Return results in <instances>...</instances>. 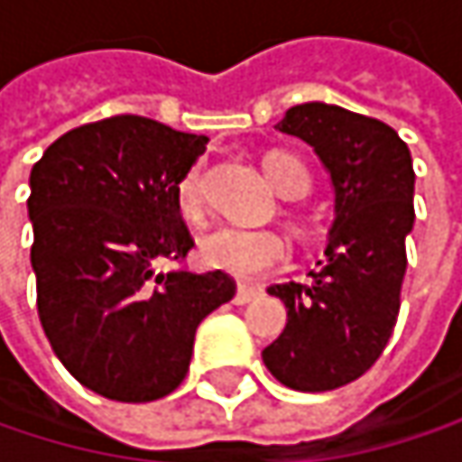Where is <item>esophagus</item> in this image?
I'll list each match as a JSON object with an SVG mask.
<instances>
[{
    "mask_svg": "<svg viewBox=\"0 0 462 462\" xmlns=\"http://www.w3.org/2000/svg\"><path fill=\"white\" fill-rule=\"evenodd\" d=\"M256 294H259V291H256V289H251V286H237V291H235V300H232V302H235V305H248Z\"/></svg>",
    "mask_w": 462,
    "mask_h": 462,
    "instance_id": "esophagus-1",
    "label": "esophagus"
}]
</instances>
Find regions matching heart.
I'll list each match as a JSON object with an SVG mask.
<instances>
[{"label":"heart","instance_id":"1","mask_svg":"<svg viewBox=\"0 0 462 462\" xmlns=\"http://www.w3.org/2000/svg\"><path fill=\"white\" fill-rule=\"evenodd\" d=\"M264 173L273 187L283 198H302L310 189L308 168L289 152H270L264 154ZM176 206L184 219L198 222L206 211V162L195 160L181 171L173 187ZM289 254L286 240L264 227H240V225H222L217 230L206 232L198 245V256L206 267L227 273L232 278L254 281L275 267L283 264Z\"/></svg>","mask_w":462,"mask_h":462}]
</instances>
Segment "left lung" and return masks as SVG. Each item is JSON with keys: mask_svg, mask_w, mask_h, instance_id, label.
I'll return each instance as SVG.
<instances>
[{"mask_svg": "<svg viewBox=\"0 0 462 462\" xmlns=\"http://www.w3.org/2000/svg\"><path fill=\"white\" fill-rule=\"evenodd\" d=\"M275 128L316 149L331 173L337 219L310 281L267 289L286 305V328L262 358L278 383L321 393L369 372L393 334L415 225V171L391 125L342 106L300 104Z\"/></svg>", "mask_w": 462, "mask_h": 462, "instance_id": "1", "label": "left lung"}]
</instances>
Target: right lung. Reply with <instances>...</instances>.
<instances>
[{"label": "right lung", "mask_w": 462, "mask_h": 462, "mask_svg": "<svg viewBox=\"0 0 462 462\" xmlns=\"http://www.w3.org/2000/svg\"><path fill=\"white\" fill-rule=\"evenodd\" d=\"M206 143L117 115L63 134L32 168L40 321L60 364L98 396L141 404L173 393L198 323L235 297L227 273L160 270L195 245L173 187Z\"/></svg>", "instance_id": "right-lung-1"}]
</instances>
